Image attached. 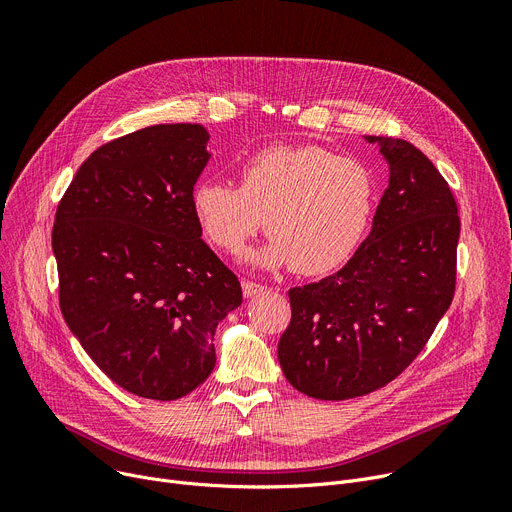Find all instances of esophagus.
<instances>
[{
	"label": "esophagus",
	"mask_w": 512,
	"mask_h": 512,
	"mask_svg": "<svg viewBox=\"0 0 512 512\" xmlns=\"http://www.w3.org/2000/svg\"><path fill=\"white\" fill-rule=\"evenodd\" d=\"M265 290H267L265 284H259V282H253V280H242V294H245L247 299L257 297V294H263Z\"/></svg>",
	"instance_id": "esophagus-1"
}]
</instances>
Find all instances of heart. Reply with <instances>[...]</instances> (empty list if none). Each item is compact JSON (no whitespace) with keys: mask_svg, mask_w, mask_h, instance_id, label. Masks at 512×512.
I'll list each match as a JSON object with an SVG mask.
<instances>
[{"mask_svg":"<svg viewBox=\"0 0 512 512\" xmlns=\"http://www.w3.org/2000/svg\"><path fill=\"white\" fill-rule=\"evenodd\" d=\"M375 182L363 161L319 145H276L253 153L238 186L203 180L193 213L215 247L236 253L259 232L272 234L251 259L292 265L299 274L334 270L355 251L373 211Z\"/></svg>","mask_w":512,"mask_h":512,"instance_id":"obj_1","label":"heart"}]
</instances>
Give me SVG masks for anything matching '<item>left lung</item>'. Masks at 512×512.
<instances>
[{
  "label": "left lung",
  "mask_w": 512,
  "mask_h": 512,
  "mask_svg": "<svg viewBox=\"0 0 512 512\" xmlns=\"http://www.w3.org/2000/svg\"><path fill=\"white\" fill-rule=\"evenodd\" d=\"M380 143L390 184L363 245L336 274L288 290L290 324L278 344L286 380L319 400L380 390L423 351L456 288L459 207L415 145Z\"/></svg>",
  "instance_id": "1"
}]
</instances>
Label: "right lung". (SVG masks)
Returning a JSON list of instances; mask_svg holds the SVG:
<instances>
[{
    "label": "right lung",
    "mask_w": 512,
    "mask_h": 512,
    "mask_svg": "<svg viewBox=\"0 0 512 512\" xmlns=\"http://www.w3.org/2000/svg\"><path fill=\"white\" fill-rule=\"evenodd\" d=\"M207 139L201 124H157L105 143L56 211L66 324L107 378L141 398L176 400L201 386L215 328L242 303L193 213Z\"/></svg>",
    "instance_id": "right-lung-1"
}]
</instances>
